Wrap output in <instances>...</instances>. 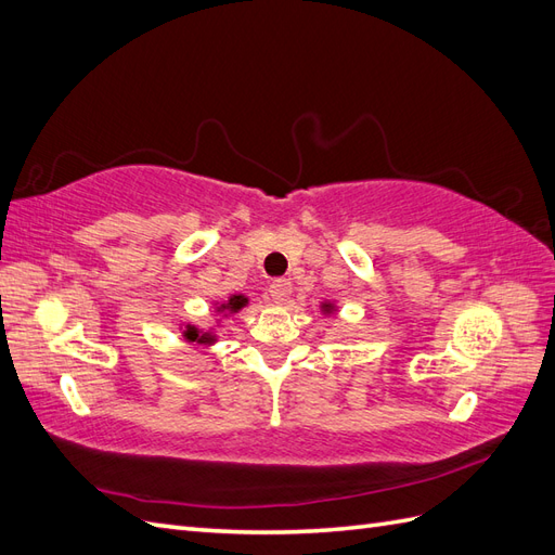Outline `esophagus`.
<instances>
[{
	"label": "esophagus",
	"instance_id": "1",
	"mask_svg": "<svg viewBox=\"0 0 555 555\" xmlns=\"http://www.w3.org/2000/svg\"><path fill=\"white\" fill-rule=\"evenodd\" d=\"M268 294L275 300V304H287L292 296V282L289 280H273L271 287H268Z\"/></svg>",
	"mask_w": 555,
	"mask_h": 555
}]
</instances>
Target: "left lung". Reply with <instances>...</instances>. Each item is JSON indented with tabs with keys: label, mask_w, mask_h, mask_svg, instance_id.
<instances>
[{
	"label": "left lung",
	"mask_w": 555,
	"mask_h": 555,
	"mask_svg": "<svg viewBox=\"0 0 555 555\" xmlns=\"http://www.w3.org/2000/svg\"><path fill=\"white\" fill-rule=\"evenodd\" d=\"M319 310H322V314L326 317H333L338 314V304H335V300H322V304H319Z\"/></svg>",
	"instance_id": "obj_1"
}]
</instances>
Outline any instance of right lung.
<instances>
[{
  "instance_id": "right-lung-1",
  "label": "right lung",
  "mask_w": 555,
  "mask_h": 555,
  "mask_svg": "<svg viewBox=\"0 0 555 555\" xmlns=\"http://www.w3.org/2000/svg\"><path fill=\"white\" fill-rule=\"evenodd\" d=\"M247 304H249V296H245V294H241V292H238V294H231L229 298L215 300V304H212V310H215V317H217L215 324L208 326V328L196 326V324H192V322L180 324L182 338L188 340V343H196V345H201V347H212V345L217 343V326L222 324V319L241 312Z\"/></svg>"
}]
</instances>
